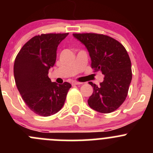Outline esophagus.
<instances>
[{
    "label": "esophagus",
    "mask_w": 153,
    "mask_h": 153,
    "mask_svg": "<svg viewBox=\"0 0 153 153\" xmlns=\"http://www.w3.org/2000/svg\"><path fill=\"white\" fill-rule=\"evenodd\" d=\"M82 84V83L78 82V81H72V85H80V84Z\"/></svg>",
    "instance_id": "esophagus-1"
}]
</instances>
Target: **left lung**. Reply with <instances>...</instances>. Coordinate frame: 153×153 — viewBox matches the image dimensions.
<instances>
[{"label":"left lung","instance_id":"left-lung-1","mask_svg":"<svg viewBox=\"0 0 153 153\" xmlns=\"http://www.w3.org/2000/svg\"><path fill=\"white\" fill-rule=\"evenodd\" d=\"M73 36L87 49L94 71H101L104 75L100 86L89 82L93 87V93L88 99V104L101 113L116 110L126 99L132 81L131 61L126 49L105 35L75 33Z\"/></svg>","mask_w":153,"mask_h":153}]
</instances>
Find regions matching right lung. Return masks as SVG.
<instances>
[{
    "label": "right lung",
    "instance_id": "1",
    "mask_svg": "<svg viewBox=\"0 0 153 153\" xmlns=\"http://www.w3.org/2000/svg\"><path fill=\"white\" fill-rule=\"evenodd\" d=\"M68 34L36 35L23 46L15 58L17 88L27 106L41 116H50L61 110L72 86L68 82H52L48 77L56 61L58 46Z\"/></svg>",
    "mask_w": 153,
    "mask_h": 153
}]
</instances>
